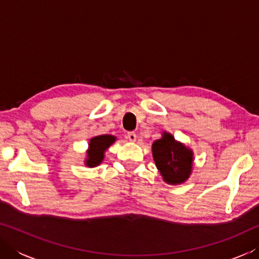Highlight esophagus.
I'll return each instance as SVG.
<instances>
[{
	"label": "esophagus",
	"instance_id": "34e87169",
	"mask_svg": "<svg viewBox=\"0 0 259 259\" xmlns=\"http://www.w3.org/2000/svg\"><path fill=\"white\" fill-rule=\"evenodd\" d=\"M126 138H128L130 142H136V139H137V135H136L135 133H128V135H126Z\"/></svg>",
	"mask_w": 259,
	"mask_h": 259
}]
</instances>
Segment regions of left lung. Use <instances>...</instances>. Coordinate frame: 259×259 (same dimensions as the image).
Here are the masks:
<instances>
[{
  "label": "left lung",
  "instance_id": "1",
  "mask_svg": "<svg viewBox=\"0 0 259 259\" xmlns=\"http://www.w3.org/2000/svg\"><path fill=\"white\" fill-rule=\"evenodd\" d=\"M152 152L156 168L165 183L177 185L187 181L192 172V150L164 131L162 138L153 143Z\"/></svg>",
  "mask_w": 259,
  "mask_h": 259
}]
</instances>
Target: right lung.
<instances>
[{
    "label": "right lung",
    "mask_w": 259,
    "mask_h": 259,
    "mask_svg": "<svg viewBox=\"0 0 259 259\" xmlns=\"http://www.w3.org/2000/svg\"><path fill=\"white\" fill-rule=\"evenodd\" d=\"M115 137L112 135H102L96 136V137L90 139L89 143V150L87 152V160L85 165L90 166H97L102 163L104 160V153L107 148L115 142Z\"/></svg>",
    "instance_id": "1"
}]
</instances>
